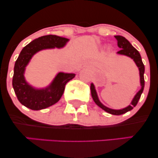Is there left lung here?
Masks as SVG:
<instances>
[{
  "label": "left lung",
  "instance_id": "obj_1",
  "mask_svg": "<svg viewBox=\"0 0 158 158\" xmlns=\"http://www.w3.org/2000/svg\"><path fill=\"white\" fill-rule=\"evenodd\" d=\"M115 39L117 40V45L119 48L121 49L119 51L117 52L118 55L121 56H126L128 57L131 58V59H133L134 61L135 62L136 65L137 66V68L139 69V81H140V85L141 88L140 90L136 94L135 97L133 98L132 101L130 103L129 106H128L126 108H122V109H112V108H108L106 106L102 104V102L99 101V97H98L97 90H96L95 86L93 83L90 84V91H91V96L93 98L94 101L95 102L96 104L98 106L100 107L102 109H103L105 111L108 112L110 114H114V115H121L126 112L129 111V110H132L134 108V107L137 106V102H138L139 98H140L141 94H142L143 91V88H144V85H145V81H144V72H145V67L143 64L142 59H141V56L139 54V52L137 51V50L134 48L132 46L131 43L127 40L126 38L123 37L121 35H115L114 36Z\"/></svg>",
  "mask_w": 158,
  "mask_h": 158
}]
</instances>
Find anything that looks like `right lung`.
I'll return each instance as SVG.
<instances>
[{"label": "right lung", "instance_id": "obj_1", "mask_svg": "<svg viewBox=\"0 0 158 158\" xmlns=\"http://www.w3.org/2000/svg\"><path fill=\"white\" fill-rule=\"evenodd\" d=\"M68 41V39L58 35H44L33 40L22 49L15 63L12 87L18 99L23 106L39 110L59 102L64 93L65 85L75 77V73L59 72L46 88H36L27 82L24 73L26 67L35 53L48 49L63 48Z\"/></svg>", "mask_w": 158, "mask_h": 158}]
</instances>
